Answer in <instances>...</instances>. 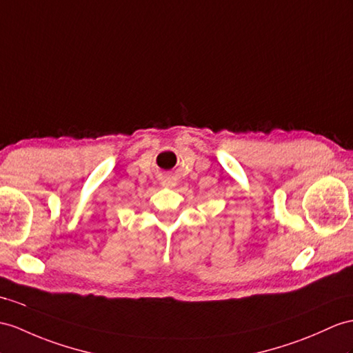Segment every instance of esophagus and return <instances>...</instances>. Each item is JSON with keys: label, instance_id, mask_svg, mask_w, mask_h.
I'll return each mask as SVG.
<instances>
[{"label": "esophagus", "instance_id": "34e87169", "mask_svg": "<svg viewBox=\"0 0 353 353\" xmlns=\"http://www.w3.org/2000/svg\"><path fill=\"white\" fill-rule=\"evenodd\" d=\"M176 184H178V181L174 176L166 175L165 178H163V185H165V187H175Z\"/></svg>", "mask_w": 353, "mask_h": 353}]
</instances>
